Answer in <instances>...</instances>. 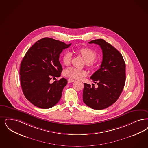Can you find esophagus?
<instances>
[{
	"mask_svg": "<svg viewBox=\"0 0 148 148\" xmlns=\"http://www.w3.org/2000/svg\"><path fill=\"white\" fill-rule=\"evenodd\" d=\"M74 82H75V80H73V79H68V82L69 83H73Z\"/></svg>",
	"mask_w": 148,
	"mask_h": 148,
	"instance_id": "34e87169",
	"label": "esophagus"
}]
</instances>
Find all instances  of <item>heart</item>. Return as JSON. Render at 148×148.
<instances>
[{
  "label": "heart",
  "instance_id": "heart-1",
  "mask_svg": "<svg viewBox=\"0 0 148 148\" xmlns=\"http://www.w3.org/2000/svg\"><path fill=\"white\" fill-rule=\"evenodd\" d=\"M78 52L82 56L83 59L85 60L86 65L89 68H92L95 66L96 58V53L91 48L89 47H82L78 49ZM71 54L69 52H66L63 56V63L65 65H69L71 62ZM66 77L71 79H79L81 77L86 75V71L84 69H77L73 67L68 68L64 72Z\"/></svg>",
  "mask_w": 148,
  "mask_h": 148
}]
</instances>
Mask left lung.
<instances>
[{
    "label": "left lung",
    "instance_id": "8db88e82",
    "mask_svg": "<svg viewBox=\"0 0 148 148\" xmlns=\"http://www.w3.org/2000/svg\"><path fill=\"white\" fill-rule=\"evenodd\" d=\"M89 43L100 46L103 58L100 69L90 77L98 87L84 83L83 101L88 106L99 110L112 105L121 94L125 80V64L121 53L104 40Z\"/></svg>",
    "mask_w": 148,
    "mask_h": 148
}]
</instances>
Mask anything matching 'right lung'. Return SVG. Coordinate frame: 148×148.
I'll list each match as a JSON object with an SVG mask.
<instances>
[{
  "mask_svg": "<svg viewBox=\"0 0 148 148\" xmlns=\"http://www.w3.org/2000/svg\"><path fill=\"white\" fill-rule=\"evenodd\" d=\"M71 45L45 37L36 42L25 54L20 68V83L25 97L35 106L49 108L60 100L66 79L49 82L60 76L63 68L59 56Z\"/></svg>",
  "mask_w": 148,
  "mask_h": 148,
  "instance_id": "add662e5",
  "label": "right lung"
}]
</instances>
